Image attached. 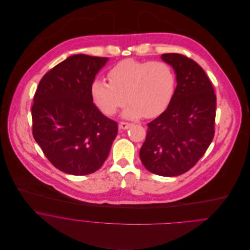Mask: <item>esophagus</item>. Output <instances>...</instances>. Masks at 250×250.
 Instances as JSON below:
<instances>
[{"instance_id":"obj_1","label":"esophagus","mask_w":250,"mask_h":250,"mask_svg":"<svg viewBox=\"0 0 250 250\" xmlns=\"http://www.w3.org/2000/svg\"><path fill=\"white\" fill-rule=\"evenodd\" d=\"M130 126H131V123H129V122H124V121L120 122V124H119V128L122 129V130H126V129H128Z\"/></svg>"}]
</instances>
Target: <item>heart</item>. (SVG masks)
I'll return each mask as SVG.
<instances>
[{"label": "heart", "instance_id": "1", "mask_svg": "<svg viewBox=\"0 0 250 250\" xmlns=\"http://www.w3.org/2000/svg\"><path fill=\"white\" fill-rule=\"evenodd\" d=\"M109 82L95 80L91 95L100 110L112 115L128 102L124 117H155L169 106L175 91L176 75L166 62L121 61L107 73Z\"/></svg>", "mask_w": 250, "mask_h": 250}]
</instances>
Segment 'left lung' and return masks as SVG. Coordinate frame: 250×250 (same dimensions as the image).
<instances>
[{
  "instance_id": "8db88e82",
  "label": "left lung",
  "mask_w": 250,
  "mask_h": 250,
  "mask_svg": "<svg viewBox=\"0 0 250 250\" xmlns=\"http://www.w3.org/2000/svg\"><path fill=\"white\" fill-rule=\"evenodd\" d=\"M162 60L176 73L173 98L157 118L147 124L140 157L150 172L173 177L193 167L214 136V87L202 67L181 54H164Z\"/></svg>"
}]
</instances>
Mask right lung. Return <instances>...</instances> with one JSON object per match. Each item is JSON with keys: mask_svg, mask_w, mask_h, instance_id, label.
Instances as JSON below:
<instances>
[{"mask_svg": "<svg viewBox=\"0 0 250 250\" xmlns=\"http://www.w3.org/2000/svg\"><path fill=\"white\" fill-rule=\"evenodd\" d=\"M107 58L73 55L40 80L32 106L33 136L62 172L98 170L117 135V122L93 103L91 84Z\"/></svg>", "mask_w": 250, "mask_h": 250, "instance_id": "1", "label": "right lung"}]
</instances>
